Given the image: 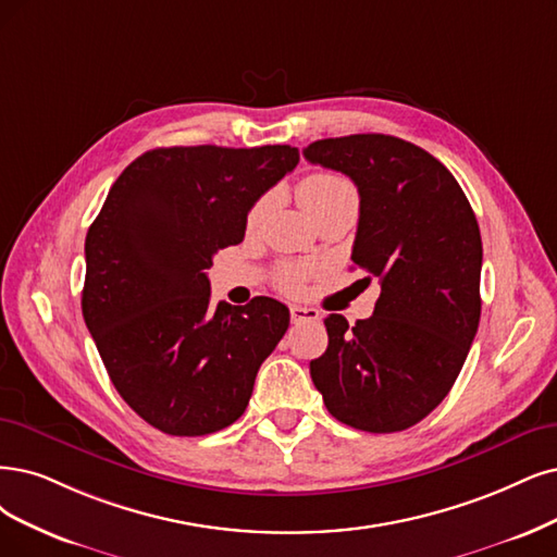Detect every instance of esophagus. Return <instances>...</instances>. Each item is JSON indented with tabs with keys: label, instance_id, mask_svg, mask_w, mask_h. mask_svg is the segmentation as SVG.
<instances>
[{
	"label": "esophagus",
	"instance_id": "obj_1",
	"mask_svg": "<svg viewBox=\"0 0 557 557\" xmlns=\"http://www.w3.org/2000/svg\"><path fill=\"white\" fill-rule=\"evenodd\" d=\"M321 312L314 310V307H302V305H294L292 307V321L294 323H302V321H319Z\"/></svg>",
	"mask_w": 557,
	"mask_h": 557
}]
</instances>
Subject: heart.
<instances>
[{"instance_id":"b5f03b06","label":"heart","mask_w":557,"mask_h":557,"mask_svg":"<svg viewBox=\"0 0 557 557\" xmlns=\"http://www.w3.org/2000/svg\"><path fill=\"white\" fill-rule=\"evenodd\" d=\"M298 199L305 206V211L312 218L321 213L327 206L344 203V201H358L354 183L337 172H314L305 176L298 183ZM268 209V199H259L250 215H247V224L255 226L263 218ZM312 273L310 265H282L277 273V286L286 294H298L302 289L305 277Z\"/></svg>"}]
</instances>
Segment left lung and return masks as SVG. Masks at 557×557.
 I'll use <instances>...</instances> for the list:
<instances>
[{
    "instance_id": "obj_1",
    "label": "left lung",
    "mask_w": 557,
    "mask_h": 557,
    "mask_svg": "<svg viewBox=\"0 0 557 557\" xmlns=\"http://www.w3.org/2000/svg\"><path fill=\"white\" fill-rule=\"evenodd\" d=\"M305 158L358 185L354 263L381 284L374 314L323 323L325 354L310 374L339 422L393 434L418 424L455 385L475 339L482 236L457 178L393 135L312 141Z\"/></svg>"
}]
</instances>
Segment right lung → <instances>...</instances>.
Segmentation results:
<instances>
[{"mask_svg":"<svg viewBox=\"0 0 557 557\" xmlns=\"http://www.w3.org/2000/svg\"><path fill=\"white\" fill-rule=\"evenodd\" d=\"M298 160L289 144L153 149L121 172L89 226L82 314L116 393L164 434L236 422L289 327L273 298L213 305L206 271Z\"/></svg>","mask_w":557,"mask_h":557,"instance_id":"add662e5","label":"right lung"}]
</instances>
